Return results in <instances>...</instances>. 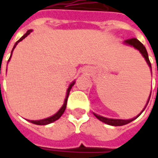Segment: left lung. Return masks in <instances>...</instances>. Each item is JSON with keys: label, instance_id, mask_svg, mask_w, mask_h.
Wrapping results in <instances>:
<instances>
[{"label": "left lung", "instance_id": "8db88e82", "mask_svg": "<svg viewBox=\"0 0 158 158\" xmlns=\"http://www.w3.org/2000/svg\"><path fill=\"white\" fill-rule=\"evenodd\" d=\"M124 43H125V44H127V45H132V46H134L135 48H136L137 50H139V52L142 54L143 56H144V57H145V59H146L147 64H148L150 68L152 69V64H151V62H150V60H149V57H148V53H147V52H146V47L143 45V44L141 43V42L139 41V40H138L137 39H135V38H131V39L126 40L125 41H124ZM157 73H158V70H157ZM150 97H151V95H150L149 99H148V101H147V103H146L145 108H146V106H147V104H148V102H149ZM145 108L142 110V112L139 113L138 116L135 117V118H132V119H129V120L106 118H104V117H102V116H100V115H97V114H96V113H94V115H95V116H96L97 118L99 119V120H101L102 122L105 123H106V124H109V125H112V126H122V125H124V124H127V123H130V122H132L133 120H135V118H138V117H139V115H140V114L143 113V111L145 110Z\"/></svg>", "mask_w": 158, "mask_h": 158}]
</instances>
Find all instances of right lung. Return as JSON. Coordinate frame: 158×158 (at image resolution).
<instances>
[{
  "instance_id": "right-lung-1",
  "label": "right lung",
  "mask_w": 158,
  "mask_h": 158,
  "mask_svg": "<svg viewBox=\"0 0 158 158\" xmlns=\"http://www.w3.org/2000/svg\"><path fill=\"white\" fill-rule=\"evenodd\" d=\"M32 32V29H29V30H28L27 32H26L25 35H23L20 38V39L18 40V41L16 42L15 45H14V46H13V48H12V52H13V50H14V48L16 47V45H18V43L20 41H22L24 39L25 37H27V36L29 35L30 33ZM11 56H12V54H11ZM11 57V56H10ZM10 59V58H9ZM9 61V60H8ZM75 84V82L73 81V82L69 85V89H68V91H67V96H66V98H65V101H64V104H63V106L61 107V109L59 110L57 113H56V114H54L53 116L50 117V118H45V119H41V120H36V121H35V120H30L29 122L32 123H35V124H38V125H45V124H49V123H53L54 121H56V120H57L58 118H60V117L62 116V114H63V113H64V111H65L66 109V106H67V102H68V97H69V92H70V89H71V88H72V86L73 85Z\"/></svg>"
}]
</instances>
